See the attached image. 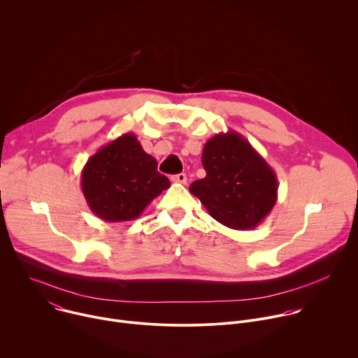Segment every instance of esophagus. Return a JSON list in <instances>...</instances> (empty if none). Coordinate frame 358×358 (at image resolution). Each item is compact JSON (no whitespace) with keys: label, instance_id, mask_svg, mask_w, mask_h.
Wrapping results in <instances>:
<instances>
[{"label":"esophagus","instance_id":"obj_1","mask_svg":"<svg viewBox=\"0 0 358 358\" xmlns=\"http://www.w3.org/2000/svg\"><path fill=\"white\" fill-rule=\"evenodd\" d=\"M171 181L173 182H180V184H185L187 182V176L184 173H180V174H176L171 177Z\"/></svg>","mask_w":358,"mask_h":358}]
</instances>
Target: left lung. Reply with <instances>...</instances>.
<instances>
[{"mask_svg": "<svg viewBox=\"0 0 358 358\" xmlns=\"http://www.w3.org/2000/svg\"><path fill=\"white\" fill-rule=\"evenodd\" d=\"M201 162L207 176L194 181L189 191L222 225L236 231L253 229L275 207L276 174L239 133H220L210 138Z\"/></svg>", "mask_w": 358, "mask_h": 358, "instance_id": "8db88e82", "label": "left lung"}]
</instances>
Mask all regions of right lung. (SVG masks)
<instances>
[{
    "label": "right lung",
    "instance_id": "1",
    "mask_svg": "<svg viewBox=\"0 0 358 358\" xmlns=\"http://www.w3.org/2000/svg\"><path fill=\"white\" fill-rule=\"evenodd\" d=\"M170 187L133 133L99 148L82 170V191L92 213L108 222L136 220Z\"/></svg>",
    "mask_w": 358,
    "mask_h": 358
}]
</instances>
